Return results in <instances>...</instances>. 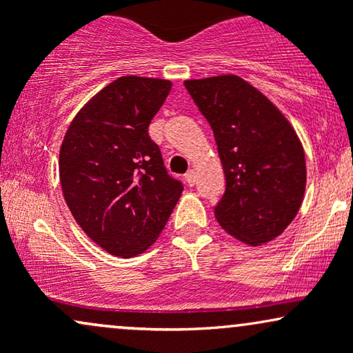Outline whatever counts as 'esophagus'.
Listing matches in <instances>:
<instances>
[{
  "label": "esophagus",
  "instance_id": "34e87169",
  "mask_svg": "<svg viewBox=\"0 0 353 353\" xmlns=\"http://www.w3.org/2000/svg\"><path fill=\"white\" fill-rule=\"evenodd\" d=\"M185 181H188V184H189V185H194V184H196V181H197V174H196V171H194V169H189V171L185 172Z\"/></svg>",
  "mask_w": 353,
  "mask_h": 353
}]
</instances>
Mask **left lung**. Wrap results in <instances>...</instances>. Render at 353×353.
Listing matches in <instances>:
<instances>
[{
  "label": "left lung",
  "mask_w": 353,
  "mask_h": 353,
  "mask_svg": "<svg viewBox=\"0 0 353 353\" xmlns=\"http://www.w3.org/2000/svg\"><path fill=\"white\" fill-rule=\"evenodd\" d=\"M208 119L225 176L214 208L217 222L249 245L265 244L285 230L305 192V154L285 116L239 76L184 83Z\"/></svg>",
  "instance_id": "obj_1"
}]
</instances>
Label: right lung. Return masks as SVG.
Returning <instances> with one entry per match:
<instances>
[{"label":"right lung","instance_id":"1","mask_svg":"<svg viewBox=\"0 0 353 353\" xmlns=\"http://www.w3.org/2000/svg\"><path fill=\"white\" fill-rule=\"evenodd\" d=\"M171 86L141 76L112 81L76 114L61 144L64 201L109 254L134 257L154 244L184 189L148 132Z\"/></svg>","mask_w":353,"mask_h":353}]
</instances>
